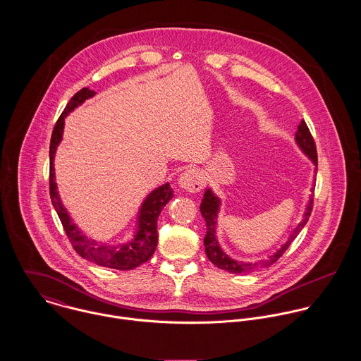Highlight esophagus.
<instances>
[{
    "label": "esophagus",
    "instance_id": "esophagus-1",
    "mask_svg": "<svg viewBox=\"0 0 361 361\" xmlns=\"http://www.w3.org/2000/svg\"><path fill=\"white\" fill-rule=\"evenodd\" d=\"M178 185L180 189L189 192V193H197L203 189L204 178L199 169L189 168L183 171L178 179Z\"/></svg>",
    "mask_w": 361,
    "mask_h": 361
}]
</instances>
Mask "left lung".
<instances>
[{"mask_svg": "<svg viewBox=\"0 0 361 361\" xmlns=\"http://www.w3.org/2000/svg\"><path fill=\"white\" fill-rule=\"evenodd\" d=\"M296 145L299 146V149L309 157L311 162L317 166V150H315V143L314 139L310 133L309 128L306 125V122L302 119L299 126H298V132H296ZM317 173V169H315ZM315 183V182H314ZM314 189H311L312 192ZM219 206H221V199L218 196L214 195V192L211 190V188L206 189L202 204H200V211L202 215L206 221L207 233L204 238V247H206V255L208 259L218 267L219 269L228 271L231 274H249V272H255L261 268H267L269 265H272L278 258L281 257L285 250L290 246V243L296 239V236L300 233V231L305 228V225L309 221L310 214L312 209V196H310L309 204L306 207V211L303 214V219L298 224V226L292 231V233L289 235L288 240L281 246V249H278L274 255L268 256L267 259H259L257 262H243V261H238L233 258L229 257L219 246L218 239H216V219H218V212H219Z\"/></svg>", "mask_w": 361, "mask_h": 361, "instance_id": "8db88e82", "label": "left lung"}]
</instances>
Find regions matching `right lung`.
I'll list each match as a JSON object with an SVG mask.
<instances>
[{
    "label": "right lung",
    "mask_w": 361,
    "mask_h": 361,
    "mask_svg": "<svg viewBox=\"0 0 361 361\" xmlns=\"http://www.w3.org/2000/svg\"><path fill=\"white\" fill-rule=\"evenodd\" d=\"M94 94L96 92L87 87H83L82 90H79L71 99V102L66 104L63 112L61 114V116L58 118L54 126L51 142H50V196H51L52 206L62 222V226L68 235V239L80 257L86 258L105 268L128 271L146 262L154 255L155 247L158 243L157 221L162 208L166 206V203L173 197V190L171 189L169 183H165L158 186L152 193H149V196L143 200L142 206L139 208L136 231L133 233V238L125 243H119V245L99 243L97 240L89 239L86 235H83V232L72 221L69 212L62 204L61 197L58 195V190H56L58 188L55 183L54 158L56 153V147L62 140L66 115H69V112H72L76 106L82 105L87 99H92Z\"/></svg>",
    "instance_id": "add662e5"
}]
</instances>
